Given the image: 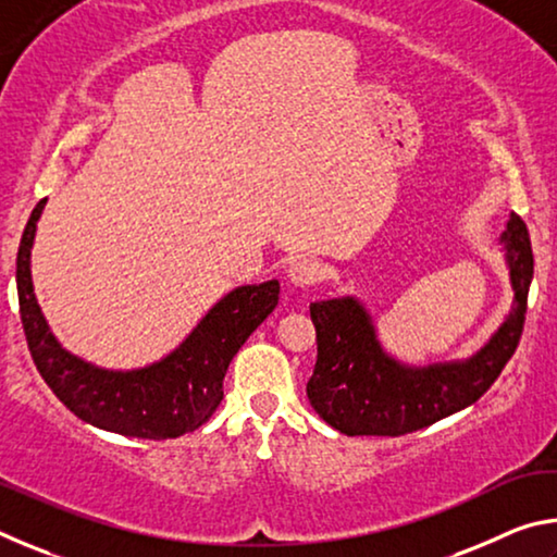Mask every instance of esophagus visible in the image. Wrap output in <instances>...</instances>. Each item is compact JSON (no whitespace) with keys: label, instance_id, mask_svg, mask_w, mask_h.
Wrapping results in <instances>:
<instances>
[{"label":"esophagus","instance_id":"obj_1","mask_svg":"<svg viewBox=\"0 0 557 557\" xmlns=\"http://www.w3.org/2000/svg\"><path fill=\"white\" fill-rule=\"evenodd\" d=\"M287 277L292 285H297V287H312L324 280V268H322V262H317L312 258H297L289 265Z\"/></svg>","mask_w":557,"mask_h":557}]
</instances>
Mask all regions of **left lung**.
Segmentation results:
<instances>
[{"label": "left lung", "instance_id": "left-lung-1", "mask_svg": "<svg viewBox=\"0 0 557 557\" xmlns=\"http://www.w3.org/2000/svg\"><path fill=\"white\" fill-rule=\"evenodd\" d=\"M513 309L488 344L467 361L408 369L383 351L371 317L354 297L314 301L317 366L307 398L319 418L348 437H400L476 403L502 375L523 334L533 250L525 223L511 215L502 235Z\"/></svg>", "mask_w": 557, "mask_h": 557}]
</instances>
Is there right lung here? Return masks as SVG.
Returning <instances> with one entry per match:
<instances>
[{
  "instance_id": "add662e5",
  "label": "right lung",
  "mask_w": 557,
  "mask_h": 557,
  "mask_svg": "<svg viewBox=\"0 0 557 557\" xmlns=\"http://www.w3.org/2000/svg\"><path fill=\"white\" fill-rule=\"evenodd\" d=\"M44 203H36L18 243L16 292L26 344L46 385L88 425L125 437L172 440L201 428L223 400L233 356L277 307L280 282L228 292L159 363L139 371L98 369L61 348L34 297L32 245Z\"/></svg>"
}]
</instances>
